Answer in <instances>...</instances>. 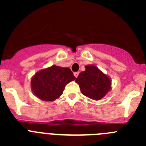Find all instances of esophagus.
<instances>
[{"instance_id":"1","label":"esophagus","mask_w":146,"mask_h":146,"mask_svg":"<svg viewBox=\"0 0 146 146\" xmlns=\"http://www.w3.org/2000/svg\"><path fill=\"white\" fill-rule=\"evenodd\" d=\"M78 74H79V72H74V77H76V78L77 77Z\"/></svg>"}]
</instances>
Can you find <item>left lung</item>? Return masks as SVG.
<instances>
[{
  "label": "left lung",
  "mask_w": 146,
  "mask_h": 146,
  "mask_svg": "<svg viewBox=\"0 0 146 146\" xmlns=\"http://www.w3.org/2000/svg\"><path fill=\"white\" fill-rule=\"evenodd\" d=\"M76 79L84 96L94 100H100L111 90V80L94 65L86 66Z\"/></svg>",
  "instance_id": "8db88e82"
}]
</instances>
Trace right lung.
Here are the masks:
<instances>
[{"mask_svg":"<svg viewBox=\"0 0 146 146\" xmlns=\"http://www.w3.org/2000/svg\"><path fill=\"white\" fill-rule=\"evenodd\" d=\"M75 79L69 68L53 65L37 72L31 78V86L37 98L42 101L52 102L58 99L65 86Z\"/></svg>","mask_w":146,"mask_h":146,"instance_id":"right-lung-1","label":"right lung"}]
</instances>
